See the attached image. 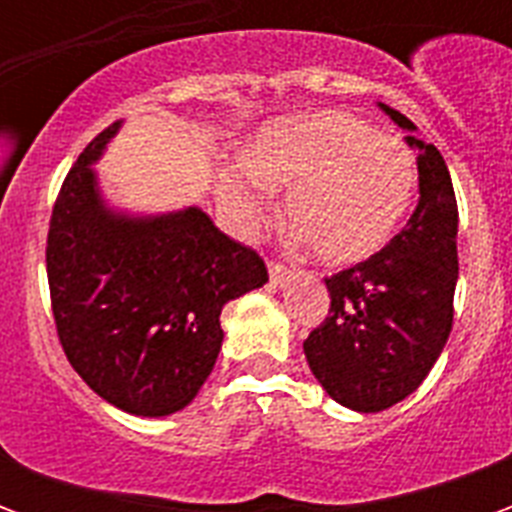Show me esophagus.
Segmentation results:
<instances>
[{
    "mask_svg": "<svg viewBox=\"0 0 512 512\" xmlns=\"http://www.w3.org/2000/svg\"><path fill=\"white\" fill-rule=\"evenodd\" d=\"M288 274L290 271L285 266H279V263H268V279H271V285H274V288H279V285L288 279Z\"/></svg>",
    "mask_w": 512,
    "mask_h": 512,
    "instance_id": "esophagus-1",
    "label": "esophagus"
}]
</instances>
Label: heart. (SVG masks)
Wrapping results in <instances>:
<instances>
[{"label": "heart", "instance_id": "1", "mask_svg": "<svg viewBox=\"0 0 512 512\" xmlns=\"http://www.w3.org/2000/svg\"><path fill=\"white\" fill-rule=\"evenodd\" d=\"M290 227L326 266L378 255L406 219L417 191V158L365 117L321 109L257 131L241 158L219 169L216 191L241 233H257L271 191H285Z\"/></svg>", "mask_w": 512, "mask_h": 512}]
</instances>
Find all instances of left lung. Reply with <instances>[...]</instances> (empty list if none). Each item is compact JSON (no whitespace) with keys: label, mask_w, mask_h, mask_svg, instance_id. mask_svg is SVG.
<instances>
[{"label":"left lung","mask_w":512,"mask_h":512,"mask_svg":"<svg viewBox=\"0 0 512 512\" xmlns=\"http://www.w3.org/2000/svg\"><path fill=\"white\" fill-rule=\"evenodd\" d=\"M417 153L419 200L408 224L365 263L326 288L329 318L304 340L312 376L340 406L376 414L406 400L447 345L458 282V202L450 169L417 126L378 104Z\"/></svg>","instance_id":"1"}]
</instances>
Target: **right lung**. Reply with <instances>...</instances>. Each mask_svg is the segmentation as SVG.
<instances>
[{
    "label": "right lung",
    "instance_id": "add662e5",
    "mask_svg": "<svg viewBox=\"0 0 512 512\" xmlns=\"http://www.w3.org/2000/svg\"><path fill=\"white\" fill-rule=\"evenodd\" d=\"M123 120L84 147L51 213L46 271L73 370L126 414L186 408L222 351L227 301L263 288L266 263L200 205L131 213L106 200L95 164Z\"/></svg>",
    "mask_w": 512,
    "mask_h": 512
}]
</instances>
